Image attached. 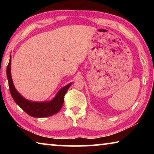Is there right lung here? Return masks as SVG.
Here are the masks:
<instances>
[{
	"label": "right lung",
	"mask_w": 154,
	"mask_h": 154,
	"mask_svg": "<svg viewBox=\"0 0 154 154\" xmlns=\"http://www.w3.org/2000/svg\"><path fill=\"white\" fill-rule=\"evenodd\" d=\"M11 57L10 56L8 66L7 67V77L9 82L10 93L15 103L19 105L23 111L33 118H46L58 113L63 105L64 95L72 83L60 90L55 97L48 102H33L28 100L23 97L15 88L11 78Z\"/></svg>",
	"instance_id": "add662e5"
}]
</instances>
